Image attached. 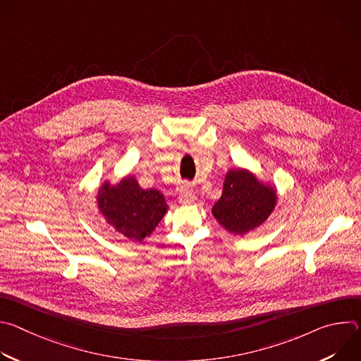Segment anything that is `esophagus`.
<instances>
[{
  "mask_svg": "<svg viewBox=\"0 0 361 361\" xmlns=\"http://www.w3.org/2000/svg\"><path fill=\"white\" fill-rule=\"evenodd\" d=\"M195 200H197L195 194H194L192 191L187 190V188H184V190L180 192V197H178V201H180L181 204H184V205H187V204H192Z\"/></svg>",
  "mask_w": 361,
  "mask_h": 361,
  "instance_id": "1",
  "label": "esophagus"
}]
</instances>
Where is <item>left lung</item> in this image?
Wrapping results in <instances>:
<instances>
[{
	"label": "left lung",
	"mask_w": 361,
	"mask_h": 361,
	"mask_svg": "<svg viewBox=\"0 0 361 361\" xmlns=\"http://www.w3.org/2000/svg\"><path fill=\"white\" fill-rule=\"evenodd\" d=\"M277 197L273 184L257 178L247 169H231L226 173L221 197L212 213L228 233L243 237L271 216Z\"/></svg>",
	"instance_id": "1"
}]
</instances>
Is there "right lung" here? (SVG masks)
I'll list each match as a JSON object with an SVG mask.
<instances>
[{"label":"right lung","mask_w":361,"mask_h":361,"mask_svg":"<svg viewBox=\"0 0 361 361\" xmlns=\"http://www.w3.org/2000/svg\"><path fill=\"white\" fill-rule=\"evenodd\" d=\"M97 205L106 221L124 237L142 243L166 216L169 205L160 190L140 187L134 174L98 187Z\"/></svg>","instance_id":"add662e5"}]
</instances>
